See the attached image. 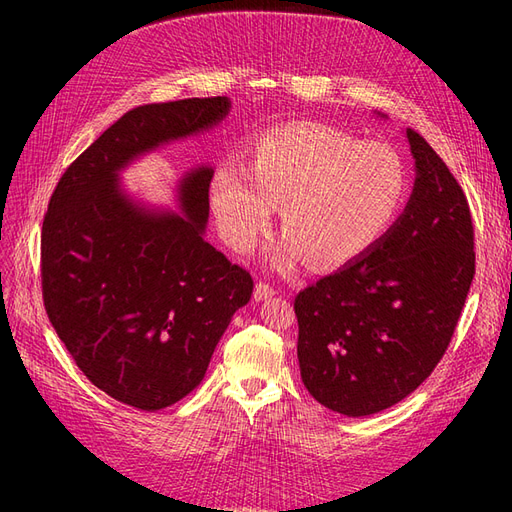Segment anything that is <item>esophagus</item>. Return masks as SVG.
<instances>
[{
	"label": "esophagus",
	"mask_w": 512,
	"mask_h": 512,
	"mask_svg": "<svg viewBox=\"0 0 512 512\" xmlns=\"http://www.w3.org/2000/svg\"><path fill=\"white\" fill-rule=\"evenodd\" d=\"M277 294V288L271 286L269 282H258L256 288H254V299L256 301H265V299H271Z\"/></svg>",
	"instance_id": "obj_1"
}]
</instances>
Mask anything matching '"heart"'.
<instances>
[{"mask_svg": "<svg viewBox=\"0 0 512 512\" xmlns=\"http://www.w3.org/2000/svg\"><path fill=\"white\" fill-rule=\"evenodd\" d=\"M243 168L213 170L215 220L232 250L250 252L284 207L288 235L273 256L280 269L305 256L318 269L365 258L391 235L410 194L408 168L395 147L312 121L254 136Z\"/></svg>", "mask_w": 512, "mask_h": 512, "instance_id": "b5f03b06", "label": "heart"}]
</instances>
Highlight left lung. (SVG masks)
Here are the masks:
<instances>
[{"label": "left lung", "mask_w": 512, "mask_h": 512, "mask_svg": "<svg viewBox=\"0 0 512 512\" xmlns=\"http://www.w3.org/2000/svg\"><path fill=\"white\" fill-rule=\"evenodd\" d=\"M406 136L416 181L391 235L294 299L301 380L346 416L391 408L431 376L476 271L466 194L421 134Z\"/></svg>", "instance_id": "8db88e82"}]
</instances>
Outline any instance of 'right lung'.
<instances>
[{
  "instance_id": "obj_1",
  "label": "right lung",
  "mask_w": 512,
  "mask_h": 512,
  "mask_svg": "<svg viewBox=\"0 0 512 512\" xmlns=\"http://www.w3.org/2000/svg\"><path fill=\"white\" fill-rule=\"evenodd\" d=\"M228 108L224 96L132 108L66 168L44 213L40 275L53 329L91 384L138 410L196 389L254 280L203 237L211 168L181 181L185 215L138 209L117 170L215 126Z\"/></svg>"
}]
</instances>
